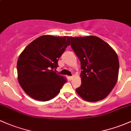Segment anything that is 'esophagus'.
<instances>
[{"label":"esophagus","mask_w":131,"mask_h":131,"mask_svg":"<svg viewBox=\"0 0 131 131\" xmlns=\"http://www.w3.org/2000/svg\"><path fill=\"white\" fill-rule=\"evenodd\" d=\"M73 77H74L73 76H69V78L70 80H72L73 79Z\"/></svg>","instance_id":"34e87169"}]
</instances>
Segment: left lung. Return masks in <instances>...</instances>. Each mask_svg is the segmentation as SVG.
Masks as SVG:
<instances>
[{"label": "left lung", "mask_w": 131, "mask_h": 131, "mask_svg": "<svg viewBox=\"0 0 131 131\" xmlns=\"http://www.w3.org/2000/svg\"><path fill=\"white\" fill-rule=\"evenodd\" d=\"M71 38L72 49L81 61V85L75 89L85 101L106 97L118 79L119 63L115 50L96 36Z\"/></svg>", "instance_id": "8db88e82"}]
</instances>
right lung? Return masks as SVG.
<instances>
[{
    "mask_svg": "<svg viewBox=\"0 0 131 131\" xmlns=\"http://www.w3.org/2000/svg\"><path fill=\"white\" fill-rule=\"evenodd\" d=\"M70 43L68 36H42L29 43L20 54L17 63L18 81L32 99L40 101L53 99L67 82L66 77L54 71Z\"/></svg>",
    "mask_w": 131,
    "mask_h": 131,
    "instance_id": "obj_1",
    "label": "right lung"
}]
</instances>
